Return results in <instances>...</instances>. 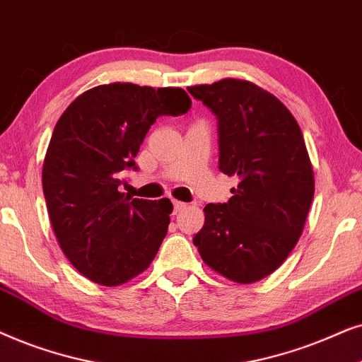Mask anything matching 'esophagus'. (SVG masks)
Here are the masks:
<instances>
[{
	"instance_id": "esophagus-1",
	"label": "esophagus",
	"mask_w": 362,
	"mask_h": 362,
	"mask_svg": "<svg viewBox=\"0 0 362 362\" xmlns=\"http://www.w3.org/2000/svg\"><path fill=\"white\" fill-rule=\"evenodd\" d=\"M187 204L184 202H178V200H173V214H178V211H182L184 209H187Z\"/></svg>"
}]
</instances>
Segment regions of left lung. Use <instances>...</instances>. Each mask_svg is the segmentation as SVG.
<instances>
[{
    "mask_svg": "<svg viewBox=\"0 0 362 362\" xmlns=\"http://www.w3.org/2000/svg\"><path fill=\"white\" fill-rule=\"evenodd\" d=\"M189 93L218 119V168L240 178L226 204L205 206L194 245L214 272L250 285L281 267L305 228L315 195L305 139L286 105L250 81Z\"/></svg>",
    "mask_w": 362,
    "mask_h": 362,
    "instance_id": "obj_1",
    "label": "left lung"
}]
</instances>
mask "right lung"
<instances>
[{
    "label": "right lung",
    "mask_w": 362,
    "mask_h": 362,
    "mask_svg": "<svg viewBox=\"0 0 362 362\" xmlns=\"http://www.w3.org/2000/svg\"><path fill=\"white\" fill-rule=\"evenodd\" d=\"M180 88L112 83L86 90L57 120L42 163V190L57 243L90 281L119 286L146 272L167 235L168 199L119 192L137 168L144 137L158 115L190 109Z\"/></svg>",
    "instance_id": "right-lung-1"
}]
</instances>
